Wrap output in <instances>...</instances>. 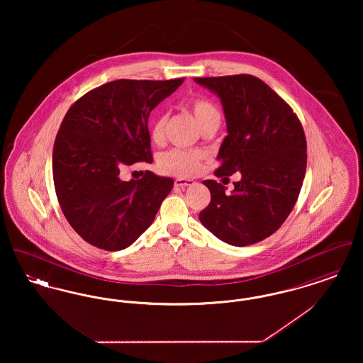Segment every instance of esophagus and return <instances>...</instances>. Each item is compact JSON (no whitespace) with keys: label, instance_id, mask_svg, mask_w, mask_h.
Wrapping results in <instances>:
<instances>
[{"label":"esophagus","instance_id":"obj_1","mask_svg":"<svg viewBox=\"0 0 363 363\" xmlns=\"http://www.w3.org/2000/svg\"><path fill=\"white\" fill-rule=\"evenodd\" d=\"M196 182L193 179H186V178H177L174 181V185L175 186H179V188H185V186H190V185H194Z\"/></svg>","mask_w":363,"mask_h":363}]
</instances>
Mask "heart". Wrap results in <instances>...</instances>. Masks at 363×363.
<instances>
[{
  "instance_id": "1",
  "label": "heart",
  "mask_w": 363,
  "mask_h": 363,
  "mask_svg": "<svg viewBox=\"0 0 363 363\" xmlns=\"http://www.w3.org/2000/svg\"><path fill=\"white\" fill-rule=\"evenodd\" d=\"M186 108L191 113L194 120L204 130L209 126H219L220 110L218 106L204 96L191 98L186 104ZM166 116L157 114L150 125V136L155 144H160L164 140ZM208 159L206 151H185V150H172L159 157L157 167L163 174L177 175V177H194L203 170L204 162Z\"/></svg>"
}]
</instances>
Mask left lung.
I'll use <instances>...</instances> for the list:
<instances>
[{
    "mask_svg": "<svg viewBox=\"0 0 363 363\" xmlns=\"http://www.w3.org/2000/svg\"><path fill=\"white\" fill-rule=\"evenodd\" d=\"M220 98L227 136L215 175L241 174L231 194L213 179L203 184L211 203L200 222L219 240L247 246L272 235L293 211L306 173V138L293 108L252 74L196 77Z\"/></svg>",
    "mask_w": 363,
    "mask_h": 363,
    "instance_id": "1",
    "label": "left lung"
}]
</instances>
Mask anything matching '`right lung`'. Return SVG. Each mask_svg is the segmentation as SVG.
<instances>
[{
    "mask_svg": "<svg viewBox=\"0 0 363 363\" xmlns=\"http://www.w3.org/2000/svg\"><path fill=\"white\" fill-rule=\"evenodd\" d=\"M182 83L121 79L70 106L54 141L52 178L67 220L84 241L122 250L152 225L173 179L145 172L122 181L120 170L152 163L150 113Z\"/></svg>",
    "mask_w": 363,
    "mask_h": 363,
    "instance_id": "obj_1",
    "label": "right lung"
}]
</instances>
